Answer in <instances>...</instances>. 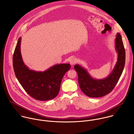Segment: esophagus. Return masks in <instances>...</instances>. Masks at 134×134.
<instances>
[{"label":"esophagus","mask_w":134,"mask_h":134,"mask_svg":"<svg viewBox=\"0 0 134 134\" xmlns=\"http://www.w3.org/2000/svg\"><path fill=\"white\" fill-rule=\"evenodd\" d=\"M70 64H71V65L73 66V65H74V64L76 63L77 60L75 58H72V59L70 60Z\"/></svg>","instance_id":"34e87169"}]
</instances>
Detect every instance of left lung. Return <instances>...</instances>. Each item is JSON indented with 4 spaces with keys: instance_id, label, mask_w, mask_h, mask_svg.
<instances>
[{
    "instance_id": "1",
    "label": "left lung",
    "mask_w": 134,
    "mask_h": 134,
    "mask_svg": "<svg viewBox=\"0 0 134 134\" xmlns=\"http://www.w3.org/2000/svg\"><path fill=\"white\" fill-rule=\"evenodd\" d=\"M115 48L118 54L117 61L110 74L105 78H94L85 68L77 64L75 65L79 87L86 96L91 97L104 96L109 93L115 88L123 72L125 61V49L121 36L119 32L116 35Z\"/></svg>"
}]
</instances>
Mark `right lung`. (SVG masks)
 Segmentation results:
<instances>
[{"mask_svg": "<svg viewBox=\"0 0 134 134\" xmlns=\"http://www.w3.org/2000/svg\"><path fill=\"white\" fill-rule=\"evenodd\" d=\"M21 38H19L13 57L15 76L25 91L36 99L47 100L57 96L61 80L71 68L69 63L56 64L44 71L30 70L24 63L20 52Z\"/></svg>", "mask_w": 134, "mask_h": 134, "instance_id": "1", "label": "right lung"}]
</instances>
